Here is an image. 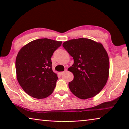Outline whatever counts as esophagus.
I'll list each match as a JSON object with an SVG mask.
<instances>
[{"label":"esophagus","instance_id":"34e87169","mask_svg":"<svg viewBox=\"0 0 129 129\" xmlns=\"http://www.w3.org/2000/svg\"><path fill=\"white\" fill-rule=\"evenodd\" d=\"M66 71V70H65L64 71H62V72H59V75H60V76H61V75H63V74H64V72H65V71Z\"/></svg>","mask_w":129,"mask_h":129}]
</instances>
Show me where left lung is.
<instances>
[{"label": "left lung", "instance_id": "obj_1", "mask_svg": "<svg viewBox=\"0 0 129 129\" xmlns=\"http://www.w3.org/2000/svg\"><path fill=\"white\" fill-rule=\"evenodd\" d=\"M63 47L74 59L68 69L74 75L69 83L71 92L81 99L96 96L106 85L110 70L108 56L103 45L80 38L65 41Z\"/></svg>", "mask_w": 129, "mask_h": 129}]
</instances>
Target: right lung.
Instances as JSON below:
<instances>
[{"mask_svg": "<svg viewBox=\"0 0 129 129\" xmlns=\"http://www.w3.org/2000/svg\"><path fill=\"white\" fill-rule=\"evenodd\" d=\"M62 41L40 39L25 45L15 61L17 78L22 88L36 99L52 94L58 77L52 69L51 57Z\"/></svg>", "mask_w": 129, "mask_h": 129, "instance_id": "add662e5", "label": "right lung"}]
</instances>
